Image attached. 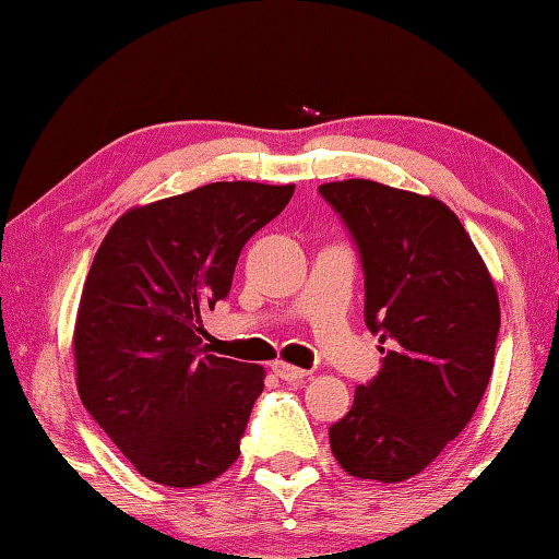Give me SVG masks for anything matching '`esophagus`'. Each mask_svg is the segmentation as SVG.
Instances as JSON below:
<instances>
[{"mask_svg": "<svg viewBox=\"0 0 559 559\" xmlns=\"http://www.w3.org/2000/svg\"><path fill=\"white\" fill-rule=\"evenodd\" d=\"M271 370L276 372L283 382H298V380H306L308 372L300 370V367H293L288 362H283V359H276V362L271 365Z\"/></svg>", "mask_w": 559, "mask_h": 559, "instance_id": "obj_1", "label": "esophagus"}]
</instances>
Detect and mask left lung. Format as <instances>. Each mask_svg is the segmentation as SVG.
<instances>
[{
  "label": "left lung",
  "instance_id": "left-lung-1",
  "mask_svg": "<svg viewBox=\"0 0 559 559\" xmlns=\"http://www.w3.org/2000/svg\"><path fill=\"white\" fill-rule=\"evenodd\" d=\"M357 246L382 367L330 427L349 476L400 484L471 421L493 372L498 293L447 204L370 179L320 185Z\"/></svg>",
  "mask_w": 559,
  "mask_h": 559
}]
</instances>
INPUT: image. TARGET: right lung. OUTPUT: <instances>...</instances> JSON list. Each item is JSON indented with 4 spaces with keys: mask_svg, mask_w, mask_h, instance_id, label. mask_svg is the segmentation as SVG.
<instances>
[{
    "mask_svg": "<svg viewBox=\"0 0 559 559\" xmlns=\"http://www.w3.org/2000/svg\"><path fill=\"white\" fill-rule=\"evenodd\" d=\"M293 185L214 182L110 226L73 333L79 394L145 478L210 484L239 459L263 367L206 355L202 313L229 296L246 241Z\"/></svg>",
    "mask_w": 559,
    "mask_h": 559,
    "instance_id": "right-lung-1",
    "label": "right lung"
}]
</instances>
